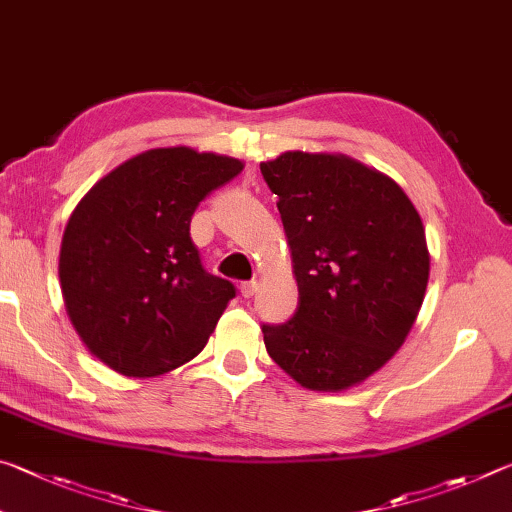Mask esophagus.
<instances>
[{
  "mask_svg": "<svg viewBox=\"0 0 512 512\" xmlns=\"http://www.w3.org/2000/svg\"><path fill=\"white\" fill-rule=\"evenodd\" d=\"M241 296L244 298H253L255 291H257V280H250V282H241Z\"/></svg>",
  "mask_w": 512,
  "mask_h": 512,
  "instance_id": "esophagus-1",
  "label": "esophagus"
}]
</instances>
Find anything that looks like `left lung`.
Instances as JSON below:
<instances>
[{
  "instance_id": "8db88e82",
  "label": "left lung",
  "mask_w": 512,
  "mask_h": 512,
  "mask_svg": "<svg viewBox=\"0 0 512 512\" xmlns=\"http://www.w3.org/2000/svg\"><path fill=\"white\" fill-rule=\"evenodd\" d=\"M277 194L298 309L262 325L271 359L309 391L336 393L393 359L422 307L429 248L418 210L386 173L343 153L259 164Z\"/></svg>"
}]
</instances>
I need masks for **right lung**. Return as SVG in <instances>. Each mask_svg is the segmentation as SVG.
<instances>
[{
  "label": "right lung",
  "mask_w": 512,
  "mask_h": 512,
  "mask_svg": "<svg viewBox=\"0 0 512 512\" xmlns=\"http://www.w3.org/2000/svg\"><path fill=\"white\" fill-rule=\"evenodd\" d=\"M244 162L189 146L151 149L103 176L69 216L58 275L85 348L126 377H155L205 348L235 287L189 237L198 203Z\"/></svg>",
  "instance_id": "add662e5"
}]
</instances>
